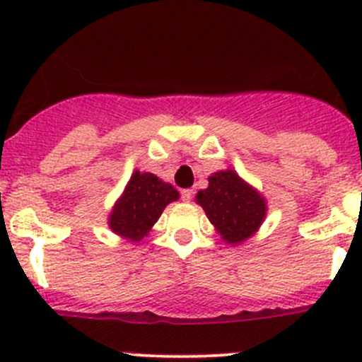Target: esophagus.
Here are the masks:
<instances>
[{
    "mask_svg": "<svg viewBox=\"0 0 362 362\" xmlns=\"http://www.w3.org/2000/svg\"><path fill=\"white\" fill-rule=\"evenodd\" d=\"M192 197H194V190H192V188H185V190H181V199H183L185 203H190Z\"/></svg>",
    "mask_w": 362,
    "mask_h": 362,
    "instance_id": "obj_1",
    "label": "esophagus"
}]
</instances>
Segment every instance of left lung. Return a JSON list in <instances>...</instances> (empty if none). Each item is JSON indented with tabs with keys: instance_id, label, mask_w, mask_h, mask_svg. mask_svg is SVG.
I'll return each mask as SVG.
<instances>
[{
	"instance_id": "left-lung-1",
	"label": "left lung",
	"mask_w": 362,
	"mask_h": 362,
	"mask_svg": "<svg viewBox=\"0 0 362 362\" xmlns=\"http://www.w3.org/2000/svg\"><path fill=\"white\" fill-rule=\"evenodd\" d=\"M201 204L221 239L238 246L250 239L267 217V199L232 168L214 172L209 188L197 192Z\"/></svg>"
}]
</instances>
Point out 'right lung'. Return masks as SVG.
I'll list each match as a JSON object with an SVG mask.
<instances>
[{"label": "right lung", "instance_id": "1", "mask_svg": "<svg viewBox=\"0 0 362 362\" xmlns=\"http://www.w3.org/2000/svg\"><path fill=\"white\" fill-rule=\"evenodd\" d=\"M179 192L156 174L136 170L108 216V228L130 243L141 241Z\"/></svg>", "mask_w": 362, "mask_h": 362}]
</instances>
